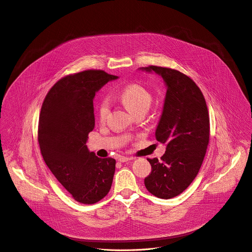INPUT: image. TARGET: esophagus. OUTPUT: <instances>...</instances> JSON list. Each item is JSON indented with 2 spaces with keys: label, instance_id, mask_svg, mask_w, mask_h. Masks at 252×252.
Here are the masks:
<instances>
[{
  "label": "esophagus",
  "instance_id": "1",
  "mask_svg": "<svg viewBox=\"0 0 252 252\" xmlns=\"http://www.w3.org/2000/svg\"><path fill=\"white\" fill-rule=\"evenodd\" d=\"M130 160H132V158L127 157V156H119L118 157V161L120 163H124V162H127V161H130Z\"/></svg>",
  "mask_w": 252,
  "mask_h": 252
}]
</instances>
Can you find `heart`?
<instances>
[{
	"label": "heart",
	"mask_w": 252,
	"mask_h": 252,
	"mask_svg": "<svg viewBox=\"0 0 252 252\" xmlns=\"http://www.w3.org/2000/svg\"><path fill=\"white\" fill-rule=\"evenodd\" d=\"M120 101L132 113L145 112L151 105V94L143 86L139 84H130L126 86L121 94ZM109 113V103L105 99L102 101L99 107V118L101 121H105Z\"/></svg>",
	"instance_id": "obj_1"
}]
</instances>
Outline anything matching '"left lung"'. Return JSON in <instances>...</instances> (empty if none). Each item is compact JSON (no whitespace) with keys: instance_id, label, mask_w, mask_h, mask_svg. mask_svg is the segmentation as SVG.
<instances>
[{"instance_id":"1","label":"left lung","mask_w":252,"mask_h":252,"mask_svg":"<svg viewBox=\"0 0 252 252\" xmlns=\"http://www.w3.org/2000/svg\"><path fill=\"white\" fill-rule=\"evenodd\" d=\"M159 74L167 87L155 138L166 145L159 161L147 159L151 173L146 189L161 199L182 193L197 177L210 140V118L206 100L197 84L177 70L149 66L140 68Z\"/></svg>"}]
</instances>
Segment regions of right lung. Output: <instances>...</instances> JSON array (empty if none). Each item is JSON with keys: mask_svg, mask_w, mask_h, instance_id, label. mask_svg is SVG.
Instances as JSON below:
<instances>
[{"mask_svg": "<svg viewBox=\"0 0 252 252\" xmlns=\"http://www.w3.org/2000/svg\"><path fill=\"white\" fill-rule=\"evenodd\" d=\"M117 78L96 70L67 75L52 86L41 106L37 140L43 160L81 204L99 202L112 184L115 160L97 157L86 142L95 126V94Z\"/></svg>", "mask_w": 252, "mask_h": 252, "instance_id": "1", "label": "right lung"}]
</instances>
